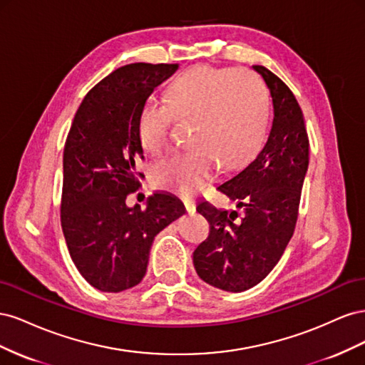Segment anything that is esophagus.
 I'll return each mask as SVG.
<instances>
[{"instance_id": "esophagus-1", "label": "esophagus", "mask_w": 365, "mask_h": 365, "mask_svg": "<svg viewBox=\"0 0 365 365\" xmlns=\"http://www.w3.org/2000/svg\"><path fill=\"white\" fill-rule=\"evenodd\" d=\"M184 205H185V210L189 212L190 215H193L196 212V205L193 202V200H189V197H185L184 200Z\"/></svg>"}]
</instances>
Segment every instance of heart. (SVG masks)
<instances>
[{
    "label": "heart",
    "mask_w": 365,
    "mask_h": 365,
    "mask_svg": "<svg viewBox=\"0 0 365 365\" xmlns=\"http://www.w3.org/2000/svg\"><path fill=\"white\" fill-rule=\"evenodd\" d=\"M173 118L192 120L193 146L153 165L152 180L189 196L212 180L220 163L233 169L257 155L268 135L269 101L251 71L196 65L168 86L164 102L149 98L140 106L141 146L153 155L168 149Z\"/></svg>",
    "instance_id": "obj_1"
}]
</instances>
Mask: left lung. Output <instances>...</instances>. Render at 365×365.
I'll list each match as a JSON object with an SVG mask.
<instances>
[{"label":"left lung","mask_w":365,"mask_h":365,"mask_svg":"<svg viewBox=\"0 0 365 365\" xmlns=\"http://www.w3.org/2000/svg\"><path fill=\"white\" fill-rule=\"evenodd\" d=\"M267 83L274 120L268 141L247 165L217 189L236 210L196 207L210 222V235L193 252L200 277L217 289L242 292L260 283L280 260L294 235L309 165V140L295 96L262 65L252 67Z\"/></svg>","instance_id":"1"}]
</instances>
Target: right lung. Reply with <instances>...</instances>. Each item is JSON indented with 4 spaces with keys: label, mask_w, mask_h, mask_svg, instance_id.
Segmentation results:
<instances>
[{
    "label": "right lung",
    "mask_w": 365,
    "mask_h": 365,
    "mask_svg": "<svg viewBox=\"0 0 365 365\" xmlns=\"http://www.w3.org/2000/svg\"><path fill=\"white\" fill-rule=\"evenodd\" d=\"M176 63H129L98 82L74 115L63 148L61 224L82 277L103 292H121L146 274L155 236L185 213L178 197L157 192L146 208L126 205L140 187V106Z\"/></svg>",
    "instance_id": "obj_1"
}]
</instances>
